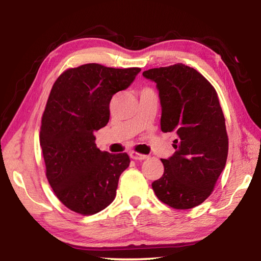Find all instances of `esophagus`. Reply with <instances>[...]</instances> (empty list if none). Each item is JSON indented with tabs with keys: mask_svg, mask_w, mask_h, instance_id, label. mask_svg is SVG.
<instances>
[{
	"mask_svg": "<svg viewBox=\"0 0 261 261\" xmlns=\"http://www.w3.org/2000/svg\"><path fill=\"white\" fill-rule=\"evenodd\" d=\"M130 156L134 159V160H138V161H141V160H145V159H147L148 156L147 155H144V154H139L137 152H130Z\"/></svg>",
	"mask_w": 261,
	"mask_h": 261,
	"instance_id": "obj_1",
	"label": "esophagus"
}]
</instances>
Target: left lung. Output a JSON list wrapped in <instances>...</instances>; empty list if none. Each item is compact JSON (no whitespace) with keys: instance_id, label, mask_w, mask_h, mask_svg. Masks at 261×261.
I'll use <instances>...</instances> for the list:
<instances>
[{"instance_id":"1","label":"left lung","mask_w":261,"mask_h":261,"mask_svg":"<svg viewBox=\"0 0 261 261\" xmlns=\"http://www.w3.org/2000/svg\"><path fill=\"white\" fill-rule=\"evenodd\" d=\"M162 107L161 130L175 131L173 156L161 159L165 171L152 188L175 210L193 208L215 188L228 156L226 120L215 88L197 70L177 63L149 69Z\"/></svg>"}]
</instances>
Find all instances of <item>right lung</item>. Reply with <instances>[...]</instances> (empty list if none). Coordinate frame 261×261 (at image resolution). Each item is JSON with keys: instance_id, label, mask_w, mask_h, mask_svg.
Masks as SVG:
<instances>
[{"instance_id": "add662e5", "label": "right lung", "mask_w": 261, "mask_h": 261, "mask_svg": "<svg viewBox=\"0 0 261 261\" xmlns=\"http://www.w3.org/2000/svg\"><path fill=\"white\" fill-rule=\"evenodd\" d=\"M140 70L88 63L65 70L51 87L40 129L46 176L59 200L78 214L99 213L116 197L130 158L100 151L94 131L107 125L113 95Z\"/></svg>"}]
</instances>
